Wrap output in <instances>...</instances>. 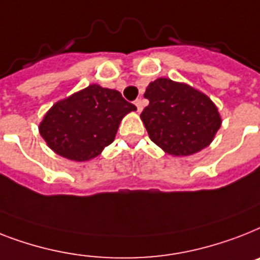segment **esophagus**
<instances>
[{
  "label": "esophagus",
  "instance_id": "1",
  "mask_svg": "<svg viewBox=\"0 0 260 260\" xmlns=\"http://www.w3.org/2000/svg\"><path fill=\"white\" fill-rule=\"evenodd\" d=\"M135 105H136L137 112L143 111V100H141V99H137V100L135 101Z\"/></svg>",
  "mask_w": 260,
  "mask_h": 260
}]
</instances>
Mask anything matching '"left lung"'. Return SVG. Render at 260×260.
I'll use <instances>...</instances> for the list:
<instances>
[{
	"label": "left lung",
	"instance_id": "obj_1",
	"mask_svg": "<svg viewBox=\"0 0 260 260\" xmlns=\"http://www.w3.org/2000/svg\"><path fill=\"white\" fill-rule=\"evenodd\" d=\"M149 105L141 120L151 140L166 153L189 156L208 147L221 125L216 105L184 82L152 81L144 93Z\"/></svg>",
	"mask_w": 260,
	"mask_h": 260
}]
</instances>
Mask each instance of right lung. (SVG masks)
I'll list each match as a JSON object with an SVG mask.
<instances>
[{"label":"right lung","instance_id":"right-lung-1","mask_svg":"<svg viewBox=\"0 0 260 260\" xmlns=\"http://www.w3.org/2000/svg\"><path fill=\"white\" fill-rule=\"evenodd\" d=\"M136 107L119 90L92 84L56 104L40 123V135L57 155L86 161L108 147L120 121Z\"/></svg>","mask_w":260,"mask_h":260}]
</instances>
